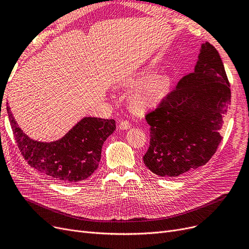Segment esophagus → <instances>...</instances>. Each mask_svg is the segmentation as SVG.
I'll use <instances>...</instances> for the list:
<instances>
[{
	"label": "esophagus",
	"mask_w": 249,
	"mask_h": 249,
	"mask_svg": "<svg viewBox=\"0 0 249 249\" xmlns=\"http://www.w3.org/2000/svg\"><path fill=\"white\" fill-rule=\"evenodd\" d=\"M130 126H131V124H130L129 121H127V120H122L119 124V128L121 130H127L128 128H130Z\"/></svg>",
	"instance_id": "obj_1"
}]
</instances>
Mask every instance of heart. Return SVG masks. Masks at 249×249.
<instances>
[{
	"label": "heart",
	"mask_w": 249,
	"mask_h": 249,
	"mask_svg": "<svg viewBox=\"0 0 249 249\" xmlns=\"http://www.w3.org/2000/svg\"><path fill=\"white\" fill-rule=\"evenodd\" d=\"M149 73V71H144L136 80L129 81L124 86H135L147 77ZM169 89H171V80L167 75H153L143 82L134 90L131 97V106L138 113L154 108L165 99L169 93Z\"/></svg>",
	"instance_id": "1"
}]
</instances>
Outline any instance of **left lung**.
<instances>
[{"mask_svg":"<svg viewBox=\"0 0 249 249\" xmlns=\"http://www.w3.org/2000/svg\"><path fill=\"white\" fill-rule=\"evenodd\" d=\"M231 90L217 49L202 44L195 71L152 111L149 147L143 161L160 177H178L205 165L222 140L223 117L229 110Z\"/></svg>","mask_w":249,"mask_h":249,"instance_id":"left-lung-1","label":"left lung"}]
</instances>
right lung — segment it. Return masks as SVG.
Wrapping results in <instances>:
<instances>
[{
    "label": "right lung",
    "instance_id": "add662e5",
    "mask_svg": "<svg viewBox=\"0 0 249 249\" xmlns=\"http://www.w3.org/2000/svg\"><path fill=\"white\" fill-rule=\"evenodd\" d=\"M7 112L25 160L37 171L62 182L81 181L93 174L98 168L104 142L116 129L114 119L86 117L61 139L38 142L19 128L10 107Z\"/></svg>",
    "mask_w": 249,
    "mask_h": 249
}]
</instances>
